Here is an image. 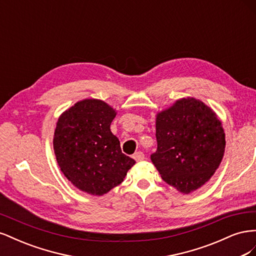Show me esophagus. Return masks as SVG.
<instances>
[{"label": "esophagus", "instance_id": "obj_1", "mask_svg": "<svg viewBox=\"0 0 256 256\" xmlns=\"http://www.w3.org/2000/svg\"><path fill=\"white\" fill-rule=\"evenodd\" d=\"M134 158L136 161H142V160H144L145 157H144V154L142 152H138L134 154Z\"/></svg>", "mask_w": 256, "mask_h": 256}]
</instances>
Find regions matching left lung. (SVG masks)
Masks as SVG:
<instances>
[{"label": "left lung", "mask_w": 256, "mask_h": 256, "mask_svg": "<svg viewBox=\"0 0 256 256\" xmlns=\"http://www.w3.org/2000/svg\"><path fill=\"white\" fill-rule=\"evenodd\" d=\"M157 150L150 159L168 184L182 194L200 189L219 168L226 134L210 106L193 97L156 115Z\"/></svg>", "instance_id": "obj_1"}]
</instances>
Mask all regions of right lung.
Listing matches in <instances>:
<instances>
[{
    "label": "right lung",
    "mask_w": 256,
    "mask_h": 256,
    "mask_svg": "<svg viewBox=\"0 0 256 256\" xmlns=\"http://www.w3.org/2000/svg\"><path fill=\"white\" fill-rule=\"evenodd\" d=\"M116 110L104 100L76 102L60 115L53 148L62 173L76 188L104 196L118 186L136 161L120 150L111 132Z\"/></svg>",
    "instance_id": "obj_1"
}]
</instances>
